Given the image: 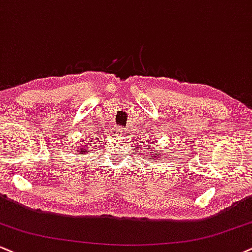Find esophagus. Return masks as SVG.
Instances as JSON below:
<instances>
[{"label":"esophagus","instance_id":"34e87169","mask_svg":"<svg viewBox=\"0 0 252 252\" xmlns=\"http://www.w3.org/2000/svg\"><path fill=\"white\" fill-rule=\"evenodd\" d=\"M116 131L118 132V133H123V131H124V128H121V127H119V128H117Z\"/></svg>","mask_w":252,"mask_h":252}]
</instances>
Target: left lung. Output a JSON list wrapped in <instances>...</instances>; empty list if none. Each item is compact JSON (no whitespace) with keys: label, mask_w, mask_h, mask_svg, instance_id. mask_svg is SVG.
<instances>
[{"label":"left lung","mask_w":252,"mask_h":252,"mask_svg":"<svg viewBox=\"0 0 252 252\" xmlns=\"http://www.w3.org/2000/svg\"><path fill=\"white\" fill-rule=\"evenodd\" d=\"M146 145H147V142H146ZM148 147H150V157H152V158H154L155 159V157H158V154H160V153H155V151H157V148H154V147H151V146H148Z\"/></svg>","instance_id":"left-lung-1"}]
</instances>
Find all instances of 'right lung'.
I'll return each instance as SVG.
<instances>
[{"label": "right lung", "mask_w": 252, "mask_h": 252, "mask_svg": "<svg viewBox=\"0 0 252 252\" xmlns=\"http://www.w3.org/2000/svg\"><path fill=\"white\" fill-rule=\"evenodd\" d=\"M86 146H88V145H85V146H84V147H86ZM79 150H82V148H79ZM84 151H85V148H83V151H79V152H80L79 154H83Z\"/></svg>", "instance_id": "1"}]
</instances>
